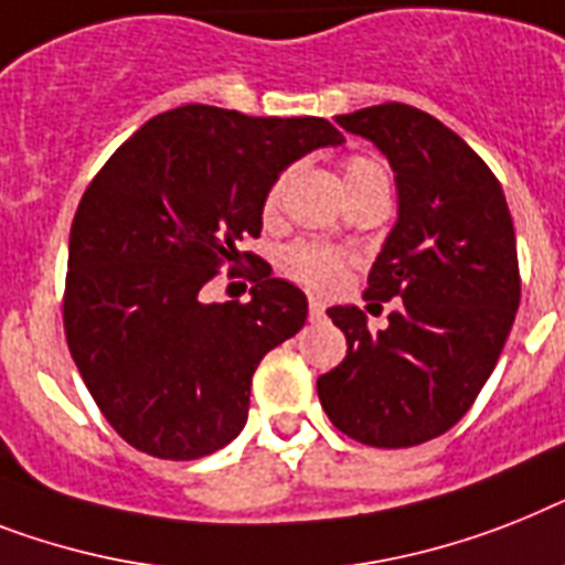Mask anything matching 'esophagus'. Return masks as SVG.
Segmentation results:
<instances>
[{
    "label": "esophagus",
    "mask_w": 565,
    "mask_h": 565,
    "mask_svg": "<svg viewBox=\"0 0 565 565\" xmlns=\"http://www.w3.org/2000/svg\"><path fill=\"white\" fill-rule=\"evenodd\" d=\"M322 316H324L322 298H310V319H322Z\"/></svg>",
    "instance_id": "obj_1"
}]
</instances>
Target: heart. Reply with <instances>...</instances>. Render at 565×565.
I'll use <instances>...</instances> for the list:
<instances>
[{"label": "heart", "mask_w": 565, "mask_h": 565, "mask_svg": "<svg viewBox=\"0 0 565 565\" xmlns=\"http://www.w3.org/2000/svg\"><path fill=\"white\" fill-rule=\"evenodd\" d=\"M383 173L377 162H371L365 156H354L345 162V185H356L362 179L377 177ZM281 179L273 182V188L267 191V200H264V211L273 214L281 203ZM284 269L296 278V281L313 287V290H330L337 287L339 278H342V269H345V258L339 255L337 249H328V246H316V243H298L290 246L287 255H284Z\"/></svg>", "instance_id": "heart-1"}]
</instances>
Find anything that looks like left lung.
I'll return each mask as SVG.
<instances>
[{
    "label": "left lung",
    "instance_id": "obj_1",
    "mask_svg": "<svg viewBox=\"0 0 565 565\" xmlns=\"http://www.w3.org/2000/svg\"><path fill=\"white\" fill-rule=\"evenodd\" d=\"M337 124L392 164L397 223L362 298L403 305L377 333L360 307H330L348 356L316 388L339 433L415 447L456 426L497 369L520 307L513 220L479 153L424 109L380 104Z\"/></svg>",
    "mask_w": 565,
    "mask_h": 565
}]
</instances>
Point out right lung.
I'll list each match as a JSON object with an SVG mask.
<instances>
[{
	"label": "right lung",
	"mask_w": 565,
	"mask_h": 565,
	"mask_svg": "<svg viewBox=\"0 0 565 565\" xmlns=\"http://www.w3.org/2000/svg\"><path fill=\"white\" fill-rule=\"evenodd\" d=\"M342 141L324 118L185 104L141 124L92 179L68 235L63 324L86 388L130 447L191 461L241 435L252 374L305 328L307 296L273 273L246 305L205 301L203 287L260 235L281 171Z\"/></svg>",
	"instance_id": "add662e5"
}]
</instances>
